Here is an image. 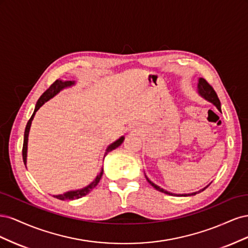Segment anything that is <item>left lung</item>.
<instances>
[{
	"label": "left lung",
	"mask_w": 248,
	"mask_h": 248,
	"mask_svg": "<svg viewBox=\"0 0 248 248\" xmlns=\"http://www.w3.org/2000/svg\"><path fill=\"white\" fill-rule=\"evenodd\" d=\"M198 89H199V93L201 94V96H202L204 97V98L206 99V100H208V101H210V102H212L214 106L218 108V110H220L221 111V109H220V101H219V98H218V96H217V94H216V92L214 91V89H213V87L209 84V82L206 80V79H204V78H200L199 79V85H198ZM146 179H147V181L151 184L155 189H157V190H159V191H161V192H163V193H167V194H170V196H172V193H170V192H169V191H167V190H164V189H162L161 187H159V186H157L156 184H154L152 181H150V180L148 179V177L146 176ZM208 187V186H207ZM207 187H205L204 189H206ZM202 189V190H204ZM197 192H193V193H188V194H181L182 197H187V196H193V194H196ZM175 196H180V194H175Z\"/></svg>",
	"instance_id": "obj_1"
}]
</instances>
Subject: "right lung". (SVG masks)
<instances>
[{"label": "right lung", "mask_w": 248, "mask_h": 248, "mask_svg": "<svg viewBox=\"0 0 248 248\" xmlns=\"http://www.w3.org/2000/svg\"><path fill=\"white\" fill-rule=\"evenodd\" d=\"M74 84V81H71V80H67V81H63V80H60V79H57L55 82H52V85L46 90V92H44L41 96L40 98L38 99V101H37L36 103V107H35V110L33 112L32 117L30 118V120L27 123V126H26V129H25V136H24V145H22V159H24V163L26 166L27 163V149H28V137H29V131H30V127H31V123H32V120L36 114V111L38 110L44 103H46L47 100H49L51 97H54L56 94H58L60 91H61L62 89L66 88V87H70ZM124 140V137L120 138L119 140H117L115 142H112L111 145H109L106 151V154H104V156H106L108 152L112 151V150H115L116 148H118L120 145L122 144ZM102 174H103V169H101L99 175H97L96 179L94 180V181L88 185L87 187H85V188L82 189H78V190H73V191H68L66 192L64 194H59V196H54V198H57L58 200H61V201H65V200H77V199H79V198H82L87 196V194L91 191L92 189H94L95 187L97 186V184L99 183L100 179L102 177Z\"/></svg>", "instance_id": "obj_1"}]
</instances>
